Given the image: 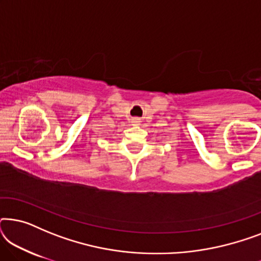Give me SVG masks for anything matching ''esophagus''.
Listing matches in <instances>:
<instances>
[{
  "label": "esophagus",
  "instance_id": "34e87169",
  "mask_svg": "<svg viewBox=\"0 0 261 261\" xmlns=\"http://www.w3.org/2000/svg\"><path fill=\"white\" fill-rule=\"evenodd\" d=\"M140 122V120L138 119V117H133V119H132V123H139Z\"/></svg>",
  "mask_w": 261,
  "mask_h": 261
}]
</instances>
